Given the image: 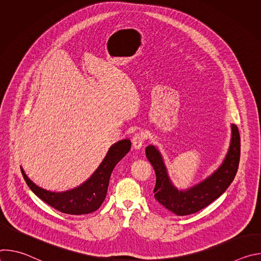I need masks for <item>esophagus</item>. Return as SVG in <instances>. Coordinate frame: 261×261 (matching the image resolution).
I'll list each match as a JSON object with an SVG mask.
<instances>
[{"label": "esophagus", "instance_id": "esophagus-1", "mask_svg": "<svg viewBox=\"0 0 261 261\" xmlns=\"http://www.w3.org/2000/svg\"><path fill=\"white\" fill-rule=\"evenodd\" d=\"M145 141V134L143 132H137L132 137V144L135 148H140Z\"/></svg>", "mask_w": 261, "mask_h": 261}]
</instances>
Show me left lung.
Masks as SVG:
<instances>
[{
	"label": "left lung",
	"instance_id": "obj_1",
	"mask_svg": "<svg viewBox=\"0 0 261 261\" xmlns=\"http://www.w3.org/2000/svg\"><path fill=\"white\" fill-rule=\"evenodd\" d=\"M231 129L232 138L224 162L210 177L185 192L176 190L171 185L160 153L155 146L148 145L145 156L156 173V200L177 216H187L204 208L224 193L237 174L241 156L239 129L236 125Z\"/></svg>",
	"mask_w": 261,
	"mask_h": 261
}]
</instances>
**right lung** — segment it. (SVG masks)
<instances>
[{"label":"right lung","mask_w":261,"mask_h":261,"mask_svg":"<svg viewBox=\"0 0 261 261\" xmlns=\"http://www.w3.org/2000/svg\"><path fill=\"white\" fill-rule=\"evenodd\" d=\"M131 141L121 140L109 148V151L95 173L79 188L63 193H54L39 188L25 175L22 176L30 189L41 200L55 210L68 215H84L95 212L104 201L107 193L109 177L115 166L130 151Z\"/></svg>","instance_id":"add662e5"}]
</instances>
